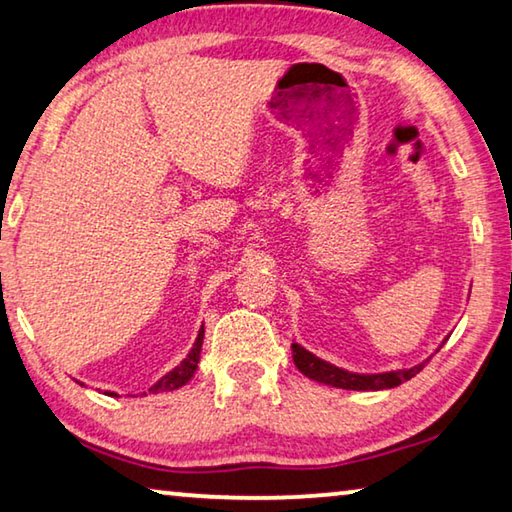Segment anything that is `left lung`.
<instances>
[{
	"instance_id": "left-lung-1",
	"label": "left lung",
	"mask_w": 512,
	"mask_h": 512,
	"mask_svg": "<svg viewBox=\"0 0 512 512\" xmlns=\"http://www.w3.org/2000/svg\"><path fill=\"white\" fill-rule=\"evenodd\" d=\"M291 348H294V364L300 373H305L307 378L316 380V383L342 387V389H373V392H376V389L396 387V385L405 383V380L415 378L428 362V360L421 362L412 369H399V371H389V373H373V376H362V373H351V371L332 367V364L319 360L316 355L305 351V348L298 344H291Z\"/></svg>"
}]
</instances>
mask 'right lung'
<instances>
[{"mask_svg": "<svg viewBox=\"0 0 512 512\" xmlns=\"http://www.w3.org/2000/svg\"><path fill=\"white\" fill-rule=\"evenodd\" d=\"M202 337H205V330L200 328L198 339H196V344H193L191 353L186 355V358L182 360L180 367H175L173 371H168L166 376L161 378L157 385H152L150 392H154V394H157V392H168V389H177V387H182V385L189 383V380L193 378V373H196V369H198V362H200ZM111 396H113V394H111Z\"/></svg>", "mask_w": 512, "mask_h": 512, "instance_id": "add662e5", "label": "right lung"}]
</instances>
